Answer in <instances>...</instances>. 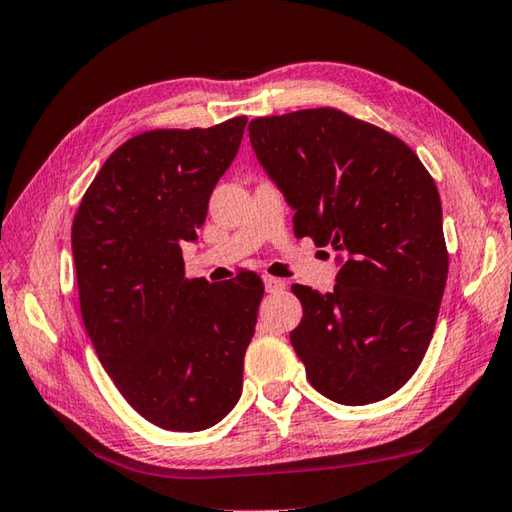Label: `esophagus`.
I'll list each match as a JSON object with an SVG mask.
<instances>
[{"mask_svg":"<svg viewBox=\"0 0 512 512\" xmlns=\"http://www.w3.org/2000/svg\"><path fill=\"white\" fill-rule=\"evenodd\" d=\"M264 286L268 293H275V291H282V288H286V282L277 280V277H271V275H264Z\"/></svg>","mask_w":512,"mask_h":512,"instance_id":"34e87169","label":"esophagus"}]
</instances>
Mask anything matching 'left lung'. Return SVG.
<instances>
[{"label":"left lung","mask_w":512,"mask_h":512,"mask_svg":"<svg viewBox=\"0 0 512 512\" xmlns=\"http://www.w3.org/2000/svg\"><path fill=\"white\" fill-rule=\"evenodd\" d=\"M248 132L295 237L338 253L331 293L291 288L306 378L340 405L383 401L421 365L448 280L432 176L401 138L331 107L255 118Z\"/></svg>","instance_id":"8db88e82"}]
</instances>
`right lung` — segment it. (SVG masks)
<instances>
[{"label":"right lung","instance_id":"1","mask_svg":"<svg viewBox=\"0 0 512 512\" xmlns=\"http://www.w3.org/2000/svg\"><path fill=\"white\" fill-rule=\"evenodd\" d=\"M246 116L208 129H154L100 167L73 219L82 322L118 392L147 421L201 432L237 405L264 284L253 271L185 277L217 181Z\"/></svg>","mask_w":512,"mask_h":512}]
</instances>
